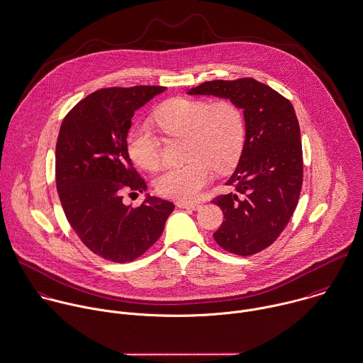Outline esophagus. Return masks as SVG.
<instances>
[{
  "label": "esophagus",
  "mask_w": 363,
  "mask_h": 363,
  "mask_svg": "<svg viewBox=\"0 0 363 363\" xmlns=\"http://www.w3.org/2000/svg\"><path fill=\"white\" fill-rule=\"evenodd\" d=\"M176 206L179 208H189V210H199L201 207L200 203H184V201H177Z\"/></svg>",
  "instance_id": "obj_1"
}]
</instances>
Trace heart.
Masks as SVG:
<instances>
[{
	"instance_id": "heart-1",
	"label": "heart",
	"mask_w": 363,
	"mask_h": 363,
	"mask_svg": "<svg viewBox=\"0 0 363 363\" xmlns=\"http://www.w3.org/2000/svg\"><path fill=\"white\" fill-rule=\"evenodd\" d=\"M153 123L167 136L186 138V164L170 167L155 182L156 191L167 199L190 201L220 173L233 169L245 143V120L231 100L208 103L177 97L163 103L153 114ZM130 159L146 170L160 166V143L146 126H135L126 138Z\"/></svg>"
}]
</instances>
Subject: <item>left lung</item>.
Here are the masks:
<instances>
[{
    "label": "left lung",
    "mask_w": 363,
    "mask_h": 363,
    "mask_svg": "<svg viewBox=\"0 0 363 363\" xmlns=\"http://www.w3.org/2000/svg\"><path fill=\"white\" fill-rule=\"evenodd\" d=\"M189 94L228 99L243 110L245 145L227 182L234 191L213 200L224 214L214 240L234 255L257 253L279 238L298 203L303 149L294 108L286 97L252 77L206 82Z\"/></svg>",
    "instance_id": "obj_1"
}]
</instances>
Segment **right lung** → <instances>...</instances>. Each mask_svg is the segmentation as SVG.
<instances>
[{
  "label": "right lung",
  "mask_w": 363,
  "mask_h": 363,
  "mask_svg": "<svg viewBox=\"0 0 363 363\" xmlns=\"http://www.w3.org/2000/svg\"><path fill=\"white\" fill-rule=\"evenodd\" d=\"M162 86L101 89L79 101L56 142V189L65 216L91 252L126 263L142 256L164 230L174 204L147 196L125 206L123 194L146 190L126 149L133 113Z\"/></svg>",
  "instance_id": "add662e5"
}]
</instances>
